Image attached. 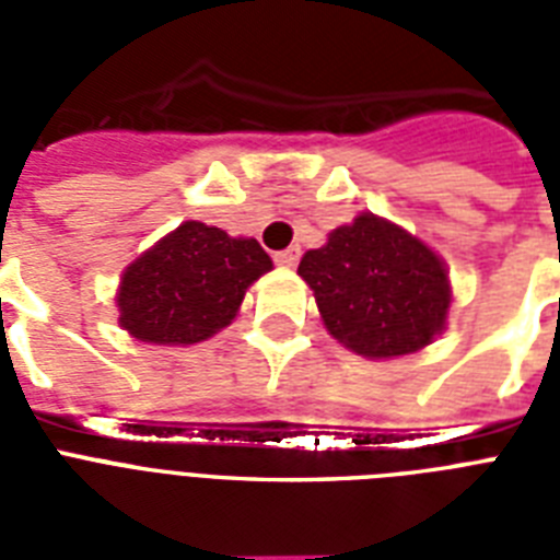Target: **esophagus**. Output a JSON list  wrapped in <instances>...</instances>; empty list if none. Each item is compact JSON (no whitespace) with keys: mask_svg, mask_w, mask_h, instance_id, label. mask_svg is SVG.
<instances>
[{"mask_svg":"<svg viewBox=\"0 0 560 560\" xmlns=\"http://www.w3.org/2000/svg\"><path fill=\"white\" fill-rule=\"evenodd\" d=\"M299 255H302V249H299V246H288V249L276 253V264H281V267H296Z\"/></svg>","mask_w":560,"mask_h":560,"instance_id":"1","label":"esophagus"}]
</instances>
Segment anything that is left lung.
Masks as SVG:
<instances>
[{
	"label": "left lung",
	"mask_w": 560,
	"mask_h": 560,
	"mask_svg": "<svg viewBox=\"0 0 560 560\" xmlns=\"http://www.w3.org/2000/svg\"><path fill=\"white\" fill-rule=\"evenodd\" d=\"M299 276L314 290L328 334L369 360L424 349L447 323L451 281L442 258L372 211L307 249Z\"/></svg>",
	"instance_id": "1"
}]
</instances>
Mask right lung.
Here are the masks:
<instances>
[{"mask_svg":"<svg viewBox=\"0 0 560 560\" xmlns=\"http://www.w3.org/2000/svg\"><path fill=\"white\" fill-rule=\"evenodd\" d=\"M272 270L255 237H232L200 220L179 223L121 276L118 325L156 346H194L226 328L246 288Z\"/></svg>","mask_w":560,"mask_h":560,"instance_id":"add662e5","label":"right lung"}]
</instances>
